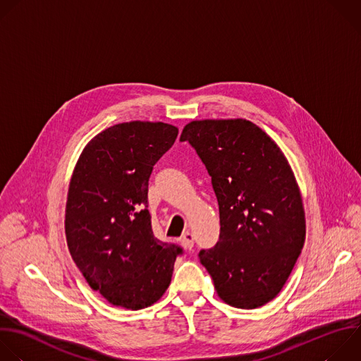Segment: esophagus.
Returning a JSON list of instances; mask_svg holds the SVG:
<instances>
[{"instance_id":"1","label":"esophagus","mask_w":361,"mask_h":361,"mask_svg":"<svg viewBox=\"0 0 361 361\" xmlns=\"http://www.w3.org/2000/svg\"><path fill=\"white\" fill-rule=\"evenodd\" d=\"M180 243H181V245L185 250H192V247H194V236H192V233L190 231L184 232V235L180 238Z\"/></svg>"}]
</instances>
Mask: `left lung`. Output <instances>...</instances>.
I'll return each instance as SVG.
<instances>
[{"mask_svg": "<svg viewBox=\"0 0 361 361\" xmlns=\"http://www.w3.org/2000/svg\"><path fill=\"white\" fill-rule=\"evenodd\" d=\"M188 142L219 207V239L200 252L221 300L257 309L278 296L305 244L302 195L279 146L245 118L192 120Z\"/></svg>", "mask_w": 361, "mask_h": 361, "instance_id": "1", "label": "left lung"}]
</instances>
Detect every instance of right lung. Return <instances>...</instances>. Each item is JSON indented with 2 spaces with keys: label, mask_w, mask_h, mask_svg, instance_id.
<instances>
[{
  "label": "right lung",
  "mask_w": 361,
  "mask_h": 361,
  "mask_svg": "<svg viewBox=\"0 0 361 361\" xmlns=\"http://www.w3.org/2000/svg\"><path fill=\"white\" fill-rule=\"evenodd\" d=\"M177 135L163 122L118 123L96 135L73 169L68 248L89 286L113 306L149 307L171 282L181 248L153 235L147 191L153 166Z\"/></svg>",
  "instance_id": "obj_1"
}]
</instances>
